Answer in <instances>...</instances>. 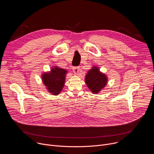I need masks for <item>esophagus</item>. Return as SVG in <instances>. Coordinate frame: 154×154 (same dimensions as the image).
<instances>
[{"label":"esophagus","instance_id":"1","mask_svg":"<svg viewBox=\"0 0 154 154\" xmlns=\"http://www.w3.org/2000/svg\"><path fill=\"white\" fill-rule=\"evenodd\" d=\"M72 70H73L74 73H75V74H78V73L79 72V71H80V67H79V66H77V67H74V68H72Z\"/></svg>","mask_w":154,"mask_h":154}]
</instances>
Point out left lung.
I'll list each match as a JSON object with an SVG mask.
<instances>
[{
  "mask_svg": "<svg viewBox=\"0 0 154 154\" xmlns=\"http://www.w3.org/2000/svg\"><path fill=\"white\" fill-rule=\"evenodd\" d=\"M85 81L90 91L93 94H97L106 85L108 78L105 74L99 71L98 67L93 66L85 75Z\"/></svg>",
  "mask_w": 154,
  "mask_h": 154,
  "instance_id": "8db88e82",
  "label": "left lung"
}]
</instances>
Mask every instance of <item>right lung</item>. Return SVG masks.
I'll return each instance as SVG.
<instances>
[{"label": "right lung", "instance_id": "right-lung-1", "mask_svg": "<svg viewBox=\"0 0 154 154\" xmlns=\"http://www.w3.org/2000/svg\"><path fill=\"white\" fill-rule=\"evenodd\" d=\"M68 71L57 66L51 69V71L44 72L42 80L46 86V89L52 95L57 96L60 93L64 87L66 75Z\"/></svg>", "mask_w": 154, "mask_h": 154}]
</instances>
